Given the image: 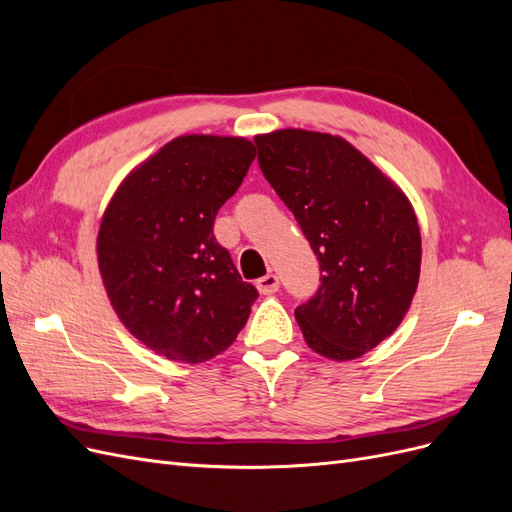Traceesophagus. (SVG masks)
I'll return each mask as SVG.
<instances>
[{
    "instance_id": "1",
    "label": "esophagus",
    "mask_w": 512,
    "mask_h": 512,
    "mask_svg": "<svg viewBox=\"0 0 512 512\" xmlns=\"http://www.w3.org/2000/svg\"><path fill=\"white\" fill-rule=\"evenodd\" d=\"M256 288L262 294H273V292L280 290V277H277L275 273H267L265 277H260V280L256 282Z\"/></svg>"
}]
</instances>
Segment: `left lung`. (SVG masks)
<instances>
[{"label": "left lung", "mask_w": 512, "mask_h": 512, "mask_svg": "<svg viewBox=\"0 0 512 512\" xmlns=\"http://www.w3.org/2000/svg\"><path fill=\"white\" fill-rule=\"evenodd\" d=\"M258 164L320 262V286L294 309L307 346L359 359L404 320L421 273L412 205L344 138L277 130L256 136Z\"/></svg>", "instance_id": "1"}]
</instances>
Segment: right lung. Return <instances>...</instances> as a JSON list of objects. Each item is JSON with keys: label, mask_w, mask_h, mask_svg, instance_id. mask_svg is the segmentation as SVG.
Masks as SVG:
<instances>
[{"label": "right lung", "mask_w": 512, "mask_h": 512, "mask_svg": "<svg viewBox=\"0 0 512 512\" xmlns=\"http://www.w3.org/2000/svg\"><path fill=\"white\" fill-rule=\"evenodd\" d=\"M254 158L245 138L179 136L132 170L104 211L98 265L108 299L126 329L170 361L224 352L258 299L213 235Z\"/></svg>", "instance_id": "add662e5"}]
</instances>
